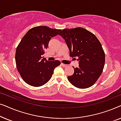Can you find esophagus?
Returning a JSON list of instances; mask_svg holds the SVG:
<instances>
[{
	"label": "esophagus",
	"mask_w": 121,
	"mask_h": 121,
	"mask_svg": "<svg viewBox=\"0 0 121 121\" xmlns=\"http://www.w3.org/2000/svg\"><path fill=\"white\" fill-rule=\"evenodd\" d=\"M61 65H62V67H68V65H67V64H63V63L61 64Z\"/></svg>",
	"instance_id": "esophagus-1"
}]
</instances>
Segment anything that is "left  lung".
<instances>
[{
  "label": "left lung",
  "mask_w": 121,
  "mask_h": 121,
  "mask_svg": "<svg viewBox=\"0 0 121 121\" xmlns=\"http://www.w3.org/2000/svg\"><path fill=\"white\" fill-rule=\"evenodd\" d=\"M59 35L65 40L70 56L78 57L79 67L68 77L69 82L79 89L93 85L101 74L105 65V54L97 38L82 27L64 29Z\"/></svg>",
  "instance_id": "8db88e82"
}]
</instances>
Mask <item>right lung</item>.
I'll list each match as a JSON object with an SVG mask.
<instances>
[{"label": "right lung", "instance_id": "1", "mask_svg": "<svg viewBox=\"0 0 121 121\" xmlns=\"http://www.w3.org/2000/svg\"><path fill=\"white\" fill-rule=\"evenodd\" d=\"M60 31L46 26H36L28 31L19 43L15 53L16 67L27 84L35 87L44 85L50 80L55 68L60 64V61H47L41 56L51 38Z\"/></svg>", "mask_w": 121, "mask_h": 121}]
</instances>
